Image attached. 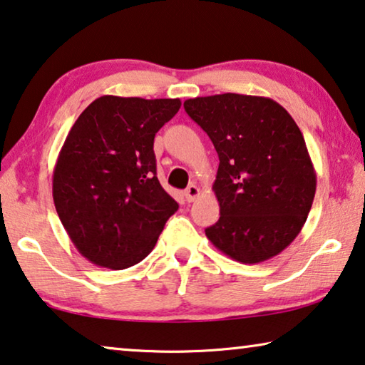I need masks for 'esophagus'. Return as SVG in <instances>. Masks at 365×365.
<instances>
[{"instance_id": "obj_1", "label": "esophagus", "mask_w": 365, "mask_h": 365, "mask_svg": "<svg viewBox=\"0 0 365 365\" xmlns=\"http://www.w3.org/2000/svg\"><path fill=\"white\" fill-rule=\"evenodd\" d=\"M198 195H200V188H198V185H195V183L188 185V188L185 190V198H187L188 203H192V201L198 198Z\"/></svg>"}]
</instances>
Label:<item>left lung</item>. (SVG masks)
Masks as SVG:
<instances>
[{
	"instance_id": "obj_1",
	"label": "left lung",
	"mask_w": 365,
	"mask_h": 365,
	"mask_svg": "<svg viewBox=\"0 0 365 365\" xmlns=\"http://www.w3.org/2000/svg\"><path fill=\"white\" fill-rule=\"evenodd\" d=\"M216 148L212 190L219 221L205 232L240 263H262L299 235L314 203L317 175L304 136L268 97L217 94L183 102Z\"/></svg>"
}]
</instances>
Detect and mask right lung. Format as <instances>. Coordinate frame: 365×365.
I'll return each instance as SVG.
<instances>
[{"mask_svg": "<svg viewBox=\"0 0 365 365\" xmlns=\"http://www.w3.org/2000/svg\"><path fill=\"white\" fill-rule=\"evenodd\" d=\"M180 106V99L102 96L69 130L53 170V201L91 263L110 269L140 263L178 210L155 175L153 148Z\"/></svg>", "mask_w": 365, "mask_h": 365, "instance_id": "1", "label": "right lung"}]
</instances>
